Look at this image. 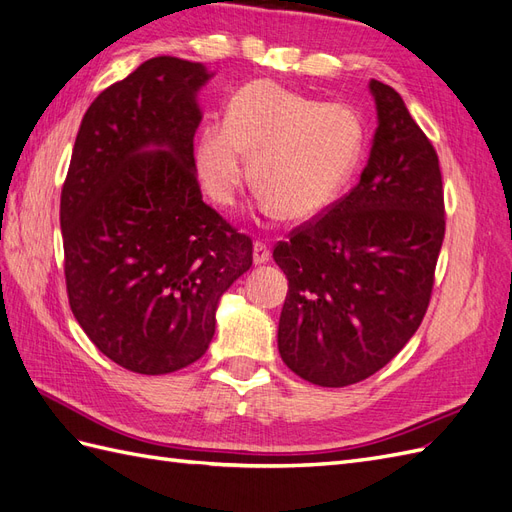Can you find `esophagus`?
<instances>
[{
	"mask_svg": "<svg viewBox=\"0 0 512 512\" xmlns=\"http://www.w3.org/2000/svg\"><path fill=\"white\" fill-rule=\"evenodd\" d=\"M269 258H271V247L265 241H256L254 243V262H256V265H265Z\"/></svg>",
	"mask_w": 512,
	"mask_h": 512,
	"instance_id": "obj_1",
	"label": "esophagus"
}]
</instances>
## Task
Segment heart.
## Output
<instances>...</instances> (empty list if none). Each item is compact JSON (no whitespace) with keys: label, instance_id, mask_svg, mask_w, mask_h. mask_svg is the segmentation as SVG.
<instances>
[{"label":"heart","instance_id":"1","mask_svg":"<svg viewBox=\"0 0 512 512\" xmlns=\"http://www.w3.org/2000/svg\"><path fill=\"white\" fill-rule=\"evenodd\" d=\"M366 150L357 109L323 103L275 81H252L232 96L224 124H206L196 148L204 189L232 204L252 178L265 209L288 222H310L349 187Z\"/></svg>","mask_w":512,"mask_h":512}]
</instances>
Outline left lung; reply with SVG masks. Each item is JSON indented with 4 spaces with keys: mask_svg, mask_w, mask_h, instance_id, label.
<instances>
[{
    "mask_svg": "<svg viewBox=\"0 0 512 512\" xmlns=\"http://www.w3.org/2000/svg\"><path fill=\"white\" fill-rule=\"evenodd\" d=\"M370 92L379 127L359 183L273 250L288 278L280 355L323 388L375 375L416 334L446 232L431 140L394 88Z\"/></svg>",
    "mask_w": 512,
    "mask_h": 512,
    "instance_id": "obj_1",
    "label": "left lung"
}]
</instances>
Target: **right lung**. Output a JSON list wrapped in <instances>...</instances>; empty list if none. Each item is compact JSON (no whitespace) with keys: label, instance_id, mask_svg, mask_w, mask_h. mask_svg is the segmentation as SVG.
I'll use <instances>...</instances> for the list:
<instances>
[{"label":"right lung","instance_id":"obj_1","mask_svg":"<svg viewBox=\"0 0 512 512\" xmlns=\"http://www.w3.org/2000/svg\"><path fill=\"white\" fill-rule=\"evenodd\" d=\"M211 77L159 55L103 90L62 187L68 303L96 349L140 375L200 359L219 299L252 267V239L202 202L196 176V96Z\"/></svg>","mask_w":512,"mask_h":512}]
</instances>
